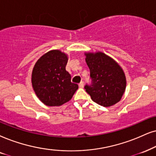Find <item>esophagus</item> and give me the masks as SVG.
<instances>
[{
    "label": "esophagus",
    "instance_id": "34e87169",
    "mask_svg": "<svg viewBox=\"0 0 156 156\" xmlns=\"http://www.w3.org/2000/svg\"><path fill=\"white\" fill-rule=\"evenodd\" d=\"M78 86H79V87H80V88H83V86H84V83H83V81L80 82V83L78 84Z\"/></svg>",
    "mask_w": 156,
    "mask_h": 156
}]
</instances>
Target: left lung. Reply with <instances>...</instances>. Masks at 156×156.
<instances>
[{"label":"left lung","mask_w":156,"mask_h":156,"mask_svg":"<svg viewBox=\"0 0 156 156\" xmlns=\"http://www.w3.org/2000/svg\"><path fill=\"white\" fill-rule=\"evenodd\" d=\"M90 69V83L84 88L96 104L110 106L121 99L126 88V78L122 69L103 52L86 54Z\"/></svg>","instance_id":"1"}]
</instances>
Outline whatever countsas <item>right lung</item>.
<instances>
[{
  "instance_id": "obj_1",
  "label": "right lung",
  "mask_w": 156,
  "mask_h": 156,
  "mask_svg": "<svg viewBox=\"0 0 156 156\" xmlns=\"http://www.w3.org/2000/svg\"><path fill=\"white\" fill-rule=\"evenodd\" d=\"M68 58L60 50H52L39 59L32 71L31 82L37 97L45 105L60 106L71 99L78 88L66 70Z\"/></svg>"
}]
</instances>
